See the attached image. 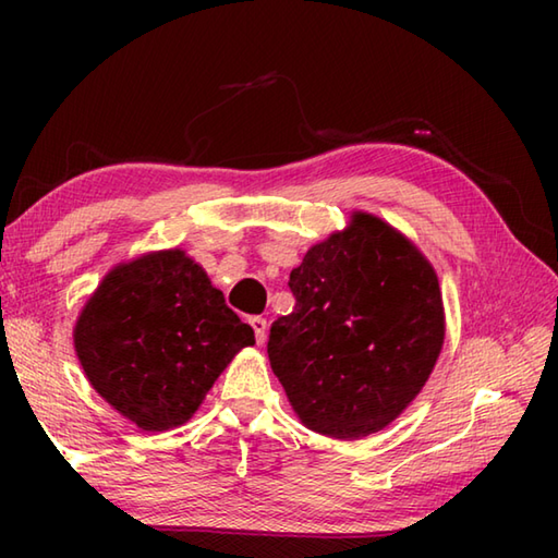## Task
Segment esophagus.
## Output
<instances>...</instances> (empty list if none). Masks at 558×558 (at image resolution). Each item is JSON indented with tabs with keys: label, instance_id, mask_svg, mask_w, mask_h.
Segmentation results:
<instances>
[{
	"label": "esophagus",
	"instance_id": "obj_1",
	"mask_svg": "<svg viewBox=\"0 0 558 558\" xmlns=\"http://www.w3.org/2000/svg\"><path fill=\"white\" fill-rule=\"evenodd\" d=\"M248 324H252V328H254V336H256V342H258V345H264V342H266V333H268V324H266V318L252 316V318H248Z\"/></svg>",
	"mask_w": 558,
	"mask_h": 558
}]
</instances>
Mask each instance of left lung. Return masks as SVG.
I'll return each instance as SVG.
<instances>
[{
  "instance_id": "obj_1",
  "label": "left lung",
  "mask_w": 558,
  "mask_h": 558,
  "mask_svg": "<svg viewBox=\"0 0 558 558\" xmlns=\"http://www.w3.org/2000/svg\"><path fill=\"white\" fill-rule=\"evenodd\" d=\"M294 312L270 328V369L304 426L381 432L429 381L446 316L434 266L393 225L354 210L290 272Z\"/></svg>"
}]
</instances>
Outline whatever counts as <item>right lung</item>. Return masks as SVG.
Masks as SVG:
<instances>
[{
	"label": "right lung",
	"instance_id": "obj_1",
	"mask_svg": "<svg viewBox=\"0 0 558 558\" xmlns=\"http://www.w3.org/2000/svg\"><path fill=\"white\" fill-rule=\"evenodd\" d=\"M254 342L252 326L182 248L117 264L74 326L90 386L144 432L192 420L225 366Z\"/></svg>",
	"mask_w": 558,
	"mask_h": 558
}]
</instances>
